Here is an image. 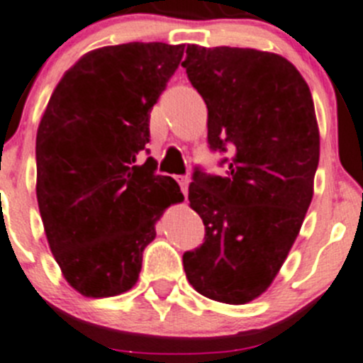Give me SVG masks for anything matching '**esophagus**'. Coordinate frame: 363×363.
<instances>
[{
	"label": "esophagus",
	"instance_id": "esophagus-1",
	"mask_svg": "<svg viewBox=\"0 0 363 363\" xmlns=\"http://www.w3.org/2000/svg\"><path fill=\"white\" fill-rule=\"evenodd\" d=\"M177 182L179 186H181L182 193H184V197L188 195V184H189V179L186 177V175H181V177H177Z\"/></svg>",
	"mask_w": 363,
	"mask_h": 363
}]
</instances>
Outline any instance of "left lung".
Masks as SVG:
<instances>
[{"label":"left lung","instance_id":"8db88e82","mask_svg":"<svg viewBox=\"0 0 363 363\" xmlns=\"http://www.w3.org/2000/svg\"><path fill=\"white\" fill-rule=\"evenodd\" d=\"M182 67L208 105L209 150L225 168L193 170L188 199L206 235L182 256L184 272L209 299L249 303L279 272L313 197L319 128L310 87L286 59L250 48L191 44Z\"/></svg>","mask_w":363,"mask_h":363}]
</instances>
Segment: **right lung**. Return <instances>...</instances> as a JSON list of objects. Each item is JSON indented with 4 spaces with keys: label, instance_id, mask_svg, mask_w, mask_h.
<instances>
[{
    "label": "right lung",
    "instance_id": "obj_1",
    "mask_svg": "<svg viewBox=\"0 0 363 363\" xmlns=\"http://www.w3.org/2000/svg\"><path fill=\"white\" fill-rule=\"evenodd\" d=\"M182 44L128 43L86 53L53 91L37 130V202L53 258L86 297L130 290L166 208L184 201L150 154V111Z\"/></svg>",
    "mask_w": 363,
    "mask_h": 363
}]
</instances>
